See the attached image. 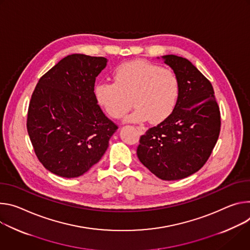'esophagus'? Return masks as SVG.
Masks as SVG:
<instances>
[{
    "instance_id": "1",
    "label": "esophagus",
    "mask_w": 250,
    "mask_h": 250,
    "mask_svg": "<svg viewBox=\"0 0 250 250\" xmlns=\"http://www.w3.org/2000/svg\"><path fill=\"white\" fill-rule=\"evenodd\" d=\"M136 129L138 130V132H139L140 134H144L146 132V128L144 126H137Z\"/></svg>"
}]
</instances>
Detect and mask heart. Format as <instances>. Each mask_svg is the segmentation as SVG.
I'll use <instances>...</instances> for the list:
<instances>
[{"mask_svg": "<svg viewBox=\"0 0 250 250\" xmlns=\"http://www.w3.org/2000/svg\"><path fill=\"white\" fill-rule=\"evenodd\" d=\"M113 78L114 82H98L94 93L98 103L114 119L127 113L132 99L136 108L127 121L142 122L149 118L152 123L162 122L172 114L181 94V81L174 70L145 60L117 65Z\"/></svg>", "mask_w": 250, "mask_h": 250, "instance_id": "obj_1", "label": "heart"}]
</instances>
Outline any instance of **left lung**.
I'll list each match as a JSON object with an SVG mask.
<instances>
[{
    "label": "left lung",
    "mask_w": 250,
    "mask_h": 250,
    "mask_svg": "<svg viewBox=\"0 0 250 250\" xmlns=\"http://www.w3.org/2000/svg\"><path fill=\"white\" fill-rule=\"evenodd\" d=\"M165 63L181 81L172 114L140 137L137 156L164 181L187 178L208 160L220 132V111L209 80L187 59L168 54Z\"/></svg>",
    "instance_id": "1"
}]
</instances>
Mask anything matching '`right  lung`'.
Masks as SVG:
<instances>
[{
    "mask_svg": "<svg viewBox=\"0 0 250 250\" xmlns=\"http://www.w3.org/2000/svg\"><path fill=\"white\" fill-rule=\"evenodd\" d=\"M102 57L70 54L39 80L27 110L26 129L39 161L49 172L76 178L99 162L118 126L97 104Z\"/></svg>",
    "mask_w": 250,
    "mask_h": 250,
    "instance_id": "add662e5",
    "label": "right lung"
}]
</instances>
